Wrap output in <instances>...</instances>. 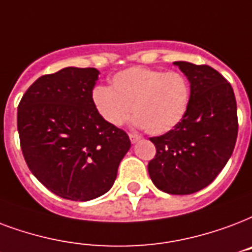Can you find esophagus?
Segmentation results:
<instances>
[{"instance_id": "obj_1", "label": "esophagus", "mask_w": 252, "mask_h": 252, "mask_svg": "<svg viewBox=\"0 0 252 252\" xmlns=\"http://www.w3.org/2000/svg\"><path fill=\"white\" fill-rule=\"evenodd\" d=\"M129 139H130V141H132V144H136L137 141H140V140H141V137H140L139 134L129 133Z\"/></svg>"}]
</instances>
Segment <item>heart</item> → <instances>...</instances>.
Segmentation results:
<instances>
[{"label":"heart","mask_w":252,"mask_h":252,"mask_svg":"<svg viewBox=\"0 0 252 252\" xmlns=\"http://www.w3.org/2000/svg\"><path fill=\"white\" fill-rule=\"evenodd\" d=\"M185 76L147 67H130L113 75L111 88L92 91L94 107L109 126H122L133 107L134 124L148 133L164 134L181 123L189 107Z\"/></svg>","instance_id":"obj_1"}]
</instances>
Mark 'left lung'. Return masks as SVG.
<instances>
[{
	"label": "left lung",
	"instance_id": "8db88e82",
	"mask_svg": "<svg viewBox=\"0 0 252 252\" xmlns=\"http://www.w3.org/2000/svg\"><path fill=\"white\" fill-rule=\"evenodd\" d=\"M174 64L189 80V107L180 124L151 139L157 152L148 173L157 189L184 195L210 185L233 155L237 101L233 87L210 66Z\"/></svg>",
	"mask_w": 252,
	"mask_h": 252
}]
</instances>
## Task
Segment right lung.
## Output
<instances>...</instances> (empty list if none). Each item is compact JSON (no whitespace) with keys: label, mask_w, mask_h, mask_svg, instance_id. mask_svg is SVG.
<instances>
[{"label":"right lung","mask_w":252,"mask_h":252,"mask_svg":"<svg viewBox=\"0 0 252 252\" xmlns=\"http://www.w3.org/2000/svg\"><path fill=\"white\" fill-rule=\"evenodd\" d=\"M99 74L66 67L43 75L18 105L17 126L29 169L50 191L71 201L105 194L130 148L128 134L109 126L94 107Z\"/></svg>","instance_id":"obj_1"}]
</instances>
